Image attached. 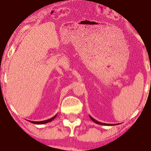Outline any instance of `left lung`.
<instances>
[{
  "label": "left lung",
  "mask_w": 151,
  "mask_h": 151,
  "mask_svg": "<svg viewBox=\"0 0 151 151\" xmlns=\"http://www.w3.org/2000/svg\"><path fill=\"white\" fill-rule=\"evenodd\" d=\"M89 117H90V119L93 121V122H95V123L96 124H102V125H107V126H112V125H114V124H106V123H103V122H99L98 121H96V120H95L94 119H93V117H92L91 116L89 115Z\"/></svg>",
  "instance_id": "obj_1"
}]
</instances>
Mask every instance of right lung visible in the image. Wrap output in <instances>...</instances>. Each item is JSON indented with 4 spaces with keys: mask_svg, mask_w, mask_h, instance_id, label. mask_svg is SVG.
I'll use <instances>...</instances> for the list:
<instances>
[{
    "mask_svg": "<svg viewBox=\"0 0 151 151\" xmlns=\"http://www.w3.org/2000/svg\"><path fill=\"white\" fill-rule=\"evenodd\" d=\"M57 114H56L55 116L52 117V118H50V119H48V120H46V121H29L30 122H32V123H33V124H43L48 123V122L52 121V120H54V119L56 118V116H57Z\"/></svg>",
    "mask_w": 151,
    "mask_h": 151,
    "instance_id": "obj_1",
    "label": "right lung"
}]
</instances>
